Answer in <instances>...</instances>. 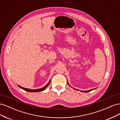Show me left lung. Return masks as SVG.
I'll return each instance as SVG.
<instances>
[{
  "label": "left lung",
  "mask_w": 120,
  "mask_h": 120,
  "mask_svg": "<svg viewBox=\"0 0 120 120\" xmlns=\"http://www.w3.org/2000/svg\"><path fill=\"white\" fill-rule=\"evenodd\" d=\"M68 85L70 86H71L70 85H69V83H68ZM71 88H72V87H71ZM73 88L74 89H75V90H79V91H81V92H85V93H86V92H90V91H91V90H95V89H96L97 88H95V89H91V90H77V89H75V88Z\"/></svg>",
  "instance_id": "left-lung-1"
}]
</instances>
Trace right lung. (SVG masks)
Listing matches in <instances>:
<instances>
[{"label": "right lung", "instance_id": "1", "mask_svg": "<svg viewBox=\"0 0 120 120\" xmlns=\"http://www.w3.org/2000/svg\"><path fill=\"white\" fill-rule=\"evenodd\" d=\"M50 82V79L49 80V82L48 83H47V84H46L45 86H43V88H41V89H35V90L23 88V87L21 86H19V85H17V86H19L20 88L24 90H25V91L28 92H41V91H43V90H44L47 88V87L49 85Z\"/></svg>", "mask_w": 120, "mask_h": 120}]
</instances>
